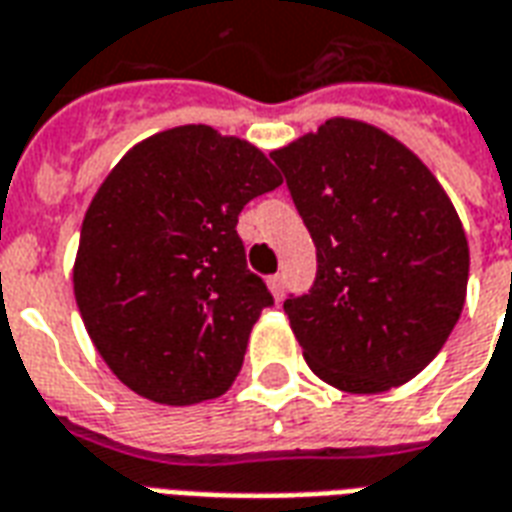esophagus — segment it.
I'll use <instances>...</instances> for the list:
<instances>
[{"instance_id":"esophagus-1","label":"esophagus","mask_w":512,"mask_h":512,"mask_svg":"<svg viewBox=\"0 0 512 512\" xmlns=\"http://www.w3.org/2000/svg\"><path fill=\"white\" fill-rule=\"evenodd\" d=\"M267 286H270L272 297H275V300H281V297H283V275H270Z\"/></svg>"}]
</instances>
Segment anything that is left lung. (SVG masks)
Segmentation results:
<instances>
[{"mask_svg":"<svg viewBox=\"0 0 512 512\" xmlns=\"http://www.w3.org/2000/svg\"><path fill=\"white\" fill-rule=\"evenodd\" d=\"M270 158L316 245L313 289L283 302L308 368L357 395L414 379L466 302L469 242L445 188L360 119H327Z\"/></svg>","mask_w":512,"mask_h":512,"instance_id":"1","label":"left lung"}]
</instances>
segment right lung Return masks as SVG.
Instances as JSON below:
<instances>
[{
  "instance_id": "add662e5",
  "label": "right lung",
  "mask_w": 512,
  "mask_h": 512,
  "mask_svg": "<svg viewBox=\"0 0 512 512\" xmlns=\"http://www.w3.org/2000/svg\"><path fill=\"white\" fill-rule=\"evenodd\" d=\"M283 182L251 141L179 125L138 141L81 223L73 294L89 338L141 398H218L272 294L248 270L237 218Z\"/></svg>"
}]
</instances>
